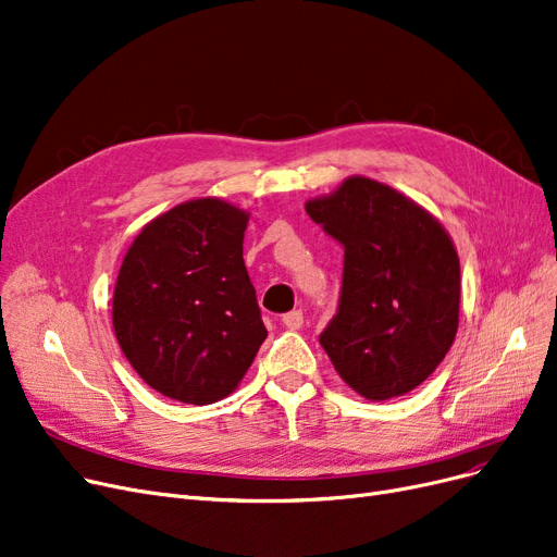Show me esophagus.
<instances>
[{"label":"esophagus","mask_w":557,"mask_h":557,"mask_svg":"<svg viewBox=\"0 0 557 557\" xmlns=\"http://www.w3.org/2000/svg\"><path fill=\"white\" fill-rule=\"evenodd\" d=\"M282 323L289 327V331H298V327H302V312L300 310H292V312H286L284 317H282Z\"/></svg>","instance_id":"esophagus-1"}]
</instances>
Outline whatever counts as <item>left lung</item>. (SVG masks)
I'll use <instances>...</instances> for the list:
<instances>
[{"label":"left lung","instance_id":"left-lung-1","mask_svg":"<svg viewBox=\"0 0 557 557\" xmlns=\"http://www.w3.org/2000/svg\"><path fill=\"white\" fill-rule=\"evenodd\" d=\"M305 211L344 247L339 307L319 342L364 399L401 397L459 327V257L443 224L385 183L348 176Z\"/></svg>","mask_w":557,"mask_h":557}]
</instances>
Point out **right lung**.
<instances>
[{
  "instance_id": "1",
  "label": "right lung",
  "mask_w": 557,
  "mask_h": 557,
  "mask_svg": "<svg viewBox=\"0 0 557 557\" xmlns=\"http://www.w3.org/2000/svg\"><path fill=\"white\" fill-rule=\"evenodd\" d=\"M247 220L222 199L185 201L144 226L123 257L116 342L164 397L206 406L232 395L268 335L243 261Z\"/></svg>"
}]
</instances>
